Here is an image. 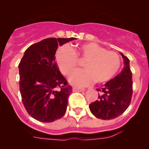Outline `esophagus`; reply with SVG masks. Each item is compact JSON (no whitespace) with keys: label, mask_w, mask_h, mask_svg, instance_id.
<instances>
[{"label":"esophagus","mask_w":149,"mask_h":149,"mask_svg":"<svg viewBox=\"0 0 149 149\" xmlns=\"http://www.w3.org/2000/svg\"><path fill=\"white\" fill-rule=\"evenodd\" d=\"M84 88H78V87H73V91H79V92H81V91H84Z\"/></svg>","instance_id":"obj_1"}]
</instances>
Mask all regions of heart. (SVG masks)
Segmentation results:
<instances>
[{
    "label": "heart",
    "mask_w": 149,
    "mask_h": 149,
    "mask_svg": "<svg viewBox=\"0 0 149 149\" xmlns=\"http://www.w3.org/2000/svg\"><path fill=\"white\" fill-rule=\"evenodd\" d=\"M78 58L85 60L84 68L69 78V82L78 86H84L92 84H102L111 80L119 70L120 58L113 51L106 50L102 47L94 42L85 43L72 49L68 47H62L56 54V60L61 71L70 76L77 69Z\"/></svg>",
    "instance_id": "b5f03b06"
}]
</instances>
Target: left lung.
I'll return each instance as SVG.
<instances>
[{"instance_id":"8db88e82","label":"left lung","mask_w":149,"mask_h":149,"mask_svg":"<svg viewBox=\"0 0 149 149\" xmlns=\"http://www.w3.org/2000/svg\"><path fill=\"white\" fill-rule=\"evenodd\" d=\"M123 66L121 72L100 88L98 100L89 104L91 113L97 118L112 120L118 118L127 109L133 94V80L130 61L122 52Z\"/></svg>"}]
</instances>
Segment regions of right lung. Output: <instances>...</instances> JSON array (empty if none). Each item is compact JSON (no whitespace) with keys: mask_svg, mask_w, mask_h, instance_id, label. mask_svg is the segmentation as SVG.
<instances>
[{"mask_svg":"<svg viewBox=\"0 0 149 149\" xmlns=\"http://www.w3.org/2000/svg\"><path fill=\"white\" fill-rule=\"evenodd\" d=\"M76 40L47 38L25 51L19 65V89L29 115L42 123H52L65 115L72 88L55 63L58 46Z\"/></svg>","mask_w":149,"mask_h":149,"instance_id":"add662e5","label":"right lung"}]
</instances>
